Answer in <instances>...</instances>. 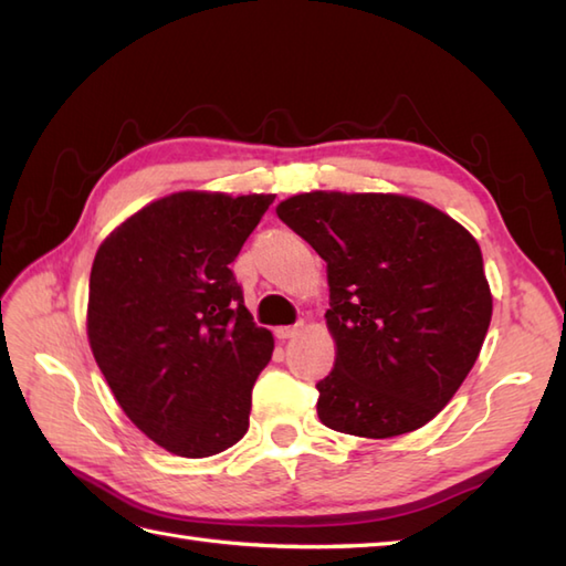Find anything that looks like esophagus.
<instances>
[{"label": "esophagus", "mask_w": 566, "mask_h": 566, "mask_svg": "<svg viewBox=\"0 0 566 566\" xmlns=\"http://www.w3.org/2000/svg\"><path fill=\"white\" fill-rule=\"evenodd\" d=\"M298 331H302V323H296V326H282V328H276L274 335H276V338H280V340H290V338H296Z\"/></svg>", "instance_id": "1"}]
</instances>
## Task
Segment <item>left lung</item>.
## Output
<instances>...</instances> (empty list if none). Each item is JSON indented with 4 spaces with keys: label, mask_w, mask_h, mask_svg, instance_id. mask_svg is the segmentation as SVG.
Instances as JSON below:
<instances>
[{
    "label": "left lung",
    "mask_w": 566,
    "mask_h": 566,
    "mask_svg": "<svg viewBox=\"0 0 566 566\" xmlns=\"http://www.w3.org/2000/svg\"><path fill=\"white\" fill-rule=\"evenodd\" d=\"M276 216L328 262L338 353L316 384L321 423L377 440L426 426L462 387L491 323L472 233L401 195L308 191Z\"/></svg>",
    "instance_id": "8db88e82"
}]
</instances>
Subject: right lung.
I'll return each instance as SVG.
<instances>
[{
	"instance_id": "right-lung-1",
	"label": "right lung",
	"mask_w": 566,
	"mask_h": 566,
	"mask_svg": "<svg viewBox=\"0 0 566 566\" xmlns=\"http://www.w3.org/2000/svg\"><path fill=\"white\" fill-rule=\"evenodd\" d=\"M272 201L177 191L126 219L94 255V359L124 413L167 452L211 457L248 432L274 338L252 321L231 262Z\"/></svg>"
}]
</instances>
